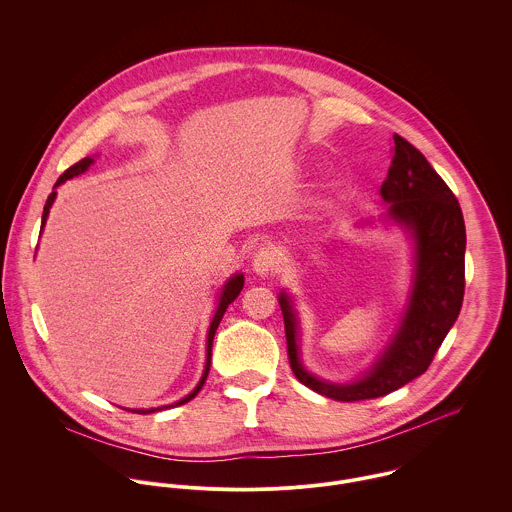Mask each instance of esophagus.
Returning a JSON list of instances; mask_svg holds the SVG:
<instances>
[{"instance_id":"1","label":"esophagus","mask_w":512,"mask_h":512,"mask_svg":"<svg viewBox=\"0 0 512 512\" xmlns=\"http://www.w3.org/2000/svg\"><path fill=\"white\" fill-rule=\"evenodd\" d=\"M276 264H278V252L270 244H262L252 258V272L260 278H266L268 274H272Z\"/></svg>"}]
</instances>
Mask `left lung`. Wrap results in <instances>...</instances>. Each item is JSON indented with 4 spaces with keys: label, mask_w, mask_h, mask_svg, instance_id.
Returning <instances> with one entry per match:
<instances>
[{
    "label": "left lung",
    "mask_w": 512,
    "mask_h": 512,
    "mask_svg": "<svg viewBox=\"0 0 512 512\" xmlns=\"http://www.w3.org/2000/svg\"><path fill=\"white\" fill-rule=\"evenodd\" d=\"M380 195L390 205L384 220L398 224L412 238L414 276L400 325L376 363L351 382H329L311 374L299 357L293 299L286 292L278 297L295 378L313 392L339 402L378 398L424 374L463 303L465 222L461 207L428 159L398 134H394L392 165Z\"/></svg>",
    "instance_id": "left-lung-1"
}]
</instances>
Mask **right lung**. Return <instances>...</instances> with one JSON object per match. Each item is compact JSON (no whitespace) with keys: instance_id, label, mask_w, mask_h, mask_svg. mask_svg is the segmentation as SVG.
<instances>
[{"instance_id":"right-lung-1","label":"right lung","mask_w":512,"mask_h":512,"mask_svg":"<svg viewBox=\"0 0 512 512\" xmlns=\"http://www.w3.org/2000/svg\"><path fill=\"white\" fill-rule=\"evenodd\" d=\"M94 163V159L92 157H84V159H80L78 163H74L73 167H69L61 177H59V181L55 183V189L59 187V185H63L65 181H69V179H73V177H78V175H82L90 165ZM55 197H57V191H53L51 195H49V199H47V203H45V209H43V220H41V232H43V228H45V222H47V217H49V211H51V207H53V203H55ZM242 288H244V276L242 274H234L224 286H222V290H220L219 299H217V309H215V315H213V319H211V327H209V333H207V363H205V370H203V376H201V380H199V384L193 388V392L191 394H187L185 398H181V400H177L175 404H169V406H159V408H147V410H138V408H134V410H130V408H126L128 412H136V414H151V412H159V410H163V408H175V406H181V404H185V402H189V400H193L197 394H199V390L203 388V384H205V380H207V376H209V370H211V355H213V339H215V333H217V329H219L220 319H222V315H224V311H226V307L238 297V293L242 292Z\"/></svg>"}]
</instances>
